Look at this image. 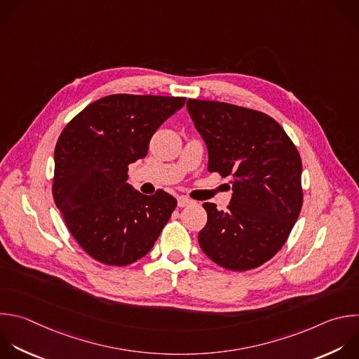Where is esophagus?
Segmentation results:
<instances>
[{
    "label": "esophagus",
    "mask_w": 359,
    "mask_h": 359,
    "mask_svg": "<svg viewBox=\"0 0 359 359\" xmlns=\"http://www.w3.org/2000/svg\"><path fill=\"white\" fill-rule=\"evenodd\" d=\"M190 204H193V201H191L190 198L184 197V196H180V197L177 198V205H179V207H187V205H190Z\"/></svg>",
    "instance_id": "34e87169"
}]
</instances>
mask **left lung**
Returning <instances> with one entry per match:
<instances>
[{
	"mask_svg": "<svg viewBox=\"0 0 359 359\" xmlns=\"http://www.w3.org/2000/svg\"><path fill=\"white\" fill-rule=\"evenodd\" d=\"M187 111L208 151V172L231 176L228 210L204 203L198 232L203 252L229 271L269 261L286 243L300 214L302 159L269 115L226 102L187 100Z\"/></svg>",
	"mask_w": 359,
	"mask_h": 359,
	"instance_id": "left-lung-1",
	"label": "left lung"
}]
</instances>
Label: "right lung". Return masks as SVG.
<instances>
[{
    "label": "right lung",
    "mask_w": 359,
    "mask_h": 359,
    "mask_svg": "<svg viewBox=\"0 0 359 359\" xmlns=\"http://www.w3.org/2000/svg\"><path fill=\"white\" fill-rule=\"evenodd\" d=\"M184 102V97L107 95L60 134L53 198L74 240L98 262L126 266L144 258L176 208V198L163 190L154 196L135 190L127 172Z\"/></svg>",
    "instance_id": "1"
}]
</instances>
